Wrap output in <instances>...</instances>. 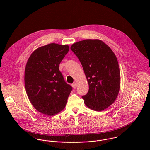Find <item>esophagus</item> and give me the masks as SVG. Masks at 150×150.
<instances>
[{"mask_svg":"<svg viewBox=\"0 0 150 150\" xmlns=\"http://www.w3.org/2000/svg\"><path fill=\"white\" fill-rule=\"evenodd\" d=\"M72 87L74 88V89H76L77 88V84L76 83H74L73 84H72Z\"/></svg>","mask_w":150,"mask_h":150,"instance_id":"34e87169","label":"esophagus"}]
</instances>
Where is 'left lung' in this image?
<instances>
[{"label": "left lung", "mask_w": 150, "mask_h": 150, "mask_svg": "<svg viewBox=\"0 0 150 150\" xmlns=\"http://www.w3.org/2000/svg\"><path fill=\"white\" fill-rule=\"evenodd\" d=\"M71 50L83 66L89 91L83 96L88 108L100 111L111 105L118 95L121 77L117 57L111 49L99 39L74 43Z\"/></svg>", "instance_id": "left-lung-1"}]
</instances>
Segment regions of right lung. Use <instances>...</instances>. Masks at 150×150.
<instances>
[{
    "label": "right lung",
    "mask_w": 150,
    "mask_h": 150,
    "mask_svg": "<svg viewBox=\"0 0 150 150\" xmlns=\"http://www.w3.org/2000/svg\"><path fill=\"white\" fill-rule=\"evenodd\" d=\"M69 50L67 45L51 43L35 50L25 70L28 97L40 112L54 115L66 106L72 87L64 81L59 65Z\"/></svg>",
    "instance_id": "1"
}]
</instances>
